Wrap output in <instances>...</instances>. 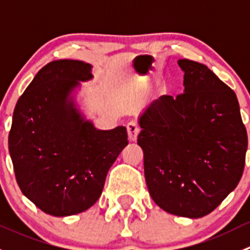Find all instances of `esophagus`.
I'll use <instances>...</instances> for the list:
<instances>
[{"label": "esophagus", "instance_id": "1", "mask_svg": "<svg viewBox=\"0 0 250 250\" xmlns=\"http://www.w3.org/2000/svg\"><path fill=\"white\" fill-rule=\"evenodd\" d=\"M127 132H128V138H129L130 141H135L138 138V134L140 132L139 125L135 122H129L127 125Z\"/></svg>", "mask_w": 250, "mask_h": 250}]
</instances>
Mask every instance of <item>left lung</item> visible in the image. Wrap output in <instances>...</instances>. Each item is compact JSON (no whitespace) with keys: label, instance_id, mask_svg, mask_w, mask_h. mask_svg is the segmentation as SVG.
Segmentation results:
<instances>
[{"label":"left lung","instance_id":"8db88e82","mask_svg":"<svg viewBox=\"0 0 250 250\" xmlns=\"http://www.w3.org/2000/svg\"><path fill=\"white\" fill-rule=\"evenodd\" d=\"M184 93L139 116L138 145L151 197L168 213H211L242 178L248 147L236 94L206 65L179 59Z\"/></svg>","mask_w":250,"mask_h":250}]
</instances>
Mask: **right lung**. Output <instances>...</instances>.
<instances>
[{
  "mask_svg": "<svg viewBox=\"0 0 250 250\" xmlns=\"http://www.w3.org/2000/svg\"><path fill=\"white\" fill-rule=\"evenodd\" d=\"M92 65L55 60L42 67L18 100L8 137L21 192L44 213L69 216L93 206L107 172L128 145L127 129H97L76 103Z\"/></svg>",
  "mask_w": 250,
  "mask_h": 250,
  "instance_id": "1",
  "label": "right lung"
}]
</instances>
